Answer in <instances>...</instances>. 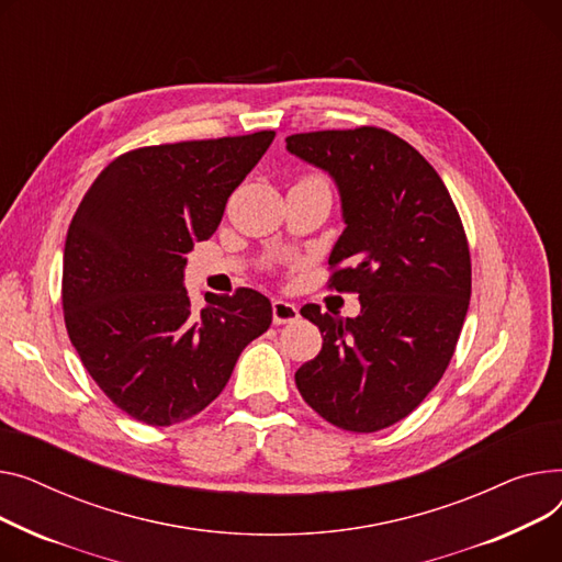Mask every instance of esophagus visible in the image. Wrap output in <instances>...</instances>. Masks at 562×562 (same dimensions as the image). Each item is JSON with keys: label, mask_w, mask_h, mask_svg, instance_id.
Here are the masks:
<instances>
[{"label": "esophagus", "mask_w": 562, "mask_h": 562, "mask_svg": "<svg viewBox=\"0 0 562 562\" xmlns=\"http://www.w3.org/2000/svg\"><path fill=\"white\" fill-rule=\"evenodd\" d=\"M300 319V308L290 302L283 300H274L272 302V322L274 324H292Z\"/></svg>", "instance_id": "34e87169"}]
</instances>
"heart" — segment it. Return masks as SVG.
<instances>
[{
    "instance_id": "b5f03b06",
    "label": "heart",
    "mask_w": 562,
    "mask_h": 562,
    "mask_svg": "<svg viewBox=\"0 0 562 562\" xmlns=\"http://www.w3.org/2000/svg\"><path fill=\"white\" fill-rule=\"evenodd\" d=\"M304 179H319V177H304Z\"/></svg>"
}]
</instances>
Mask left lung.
<instances>
[{
    "instance_id": "obj_1",
    "label": "left lung",
    "mask_w": 562,
    "mask_h": 562,
    "mask_svg": "<svg viewBox=\"0 0 562 562\" xmlns=\"http://www.w3.org/2000/svg\"><path fill=\"white\" fill-rule=\"evenodd\" d=\"M285 143L340 190L347 226L328 256V288L360 300L358 317L302 308L322 351L294 381L326 422L374 434L424 402L456 351L472 294L465 228L431 162L385 128L311 131Z\"/></svg>"
}]
</instances>
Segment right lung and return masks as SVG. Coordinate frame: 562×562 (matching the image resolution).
<instances>
[{"label":"right lung","instance_id":"obj_1","mask_svg":"<svg viewBox=\"0 0 562 562\" xmlns=\"http://www.w3.org/2000/svg\"><path fill=\"white\" fill-rule=\"evenodd\" d=\"M274 131L131 149L99 172L63 254L65 328L106 397L170 426L224 390L240 351L272 324L266 294L206 292L192 308L186 254L215 234L224 206Z\"/></svg>","mask_w":562,"mask_h":562}]
</instances>
